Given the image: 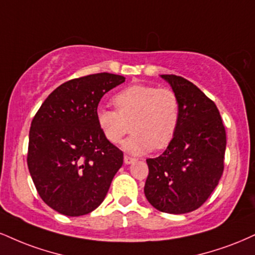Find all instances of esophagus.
Instances as JSON below:
<instances>
[{"label": "esophagus", "instance_id": "obj_1", "mask_svg": "<svg viewBox=\"0 0 255 255\" xmlns=\"http://www.w3.org/2000/svg\"><path fill=\"white\" fill-rule=\"evenodd\" d=\"M124 160H125V164L129 165V164H131V162H134V161H135V159H134V158H131V157H129V155H125Z\"/></svg>", "mask_w": 255, "mask_h": 255}]
</instances>
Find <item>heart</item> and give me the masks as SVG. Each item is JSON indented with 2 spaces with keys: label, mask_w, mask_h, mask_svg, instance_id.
Here are the masks:
<instances>
[{
  "label": "heart",
  "mask_w": 255,
  "mask_h": 255,
  "mask_svg": "<svg viewBox=\"0 0 255 255\" xmlns=\"http://www.w3.org/2000/svg\"><path fill=\"white\" fill-rule=\"evenodd\" d=\"M115 110L98 108L96 121L103 135L118 143L127 133L128 124L133 134L122 142L125 151L145 154L154 147H166L179 124V98L168 88L134 84L113 97Z\"/></svg>",
  "instance_id": "b5f03b06"
}]
</instances>
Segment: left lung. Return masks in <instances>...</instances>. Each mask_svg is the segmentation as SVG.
<instances>
[{
  "mask_svg": "<svg viewBox=\"0 0 255 255\" xmlns=\"http://www.w3.org/2000/svg\"><path fill=\"white\" fill-rule=\"evenodd\" d=\"M179 98V124L157 158L147 159L145 196L155 209L186 214L209 198L223 173L226 130L216 104L188 79L161 75Z\"/></svg>",
  "mask_w": 255,
  "mask_h": 255,
  "instance_id": "left-lung-1",
  "label": "left lung"
}]
</instances>
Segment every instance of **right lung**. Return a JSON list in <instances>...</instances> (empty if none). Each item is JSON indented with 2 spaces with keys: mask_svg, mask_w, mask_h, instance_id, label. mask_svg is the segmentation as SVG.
I'll return each instance as SVG.
<instances>
[{
  "mask_svg": "<svg viewBox=\"0 0 255 255\" xmlns=\"http://www.w3.org/2000/svg\"><path fill=\"white\" fill-rule=\"evenodd\" d=\"M124 76L95 73L65 82L41 104L29 130L27 164L36 191L66 216L87 215L103 202L124 153L96 121L104 94Z\"/></svg>",
  "mask_w": 255,
  "mask_h": 255,
  "instance_id": "add662e5",
  "label": "right lung"
}]
</instances>
